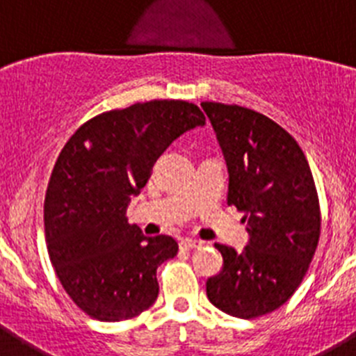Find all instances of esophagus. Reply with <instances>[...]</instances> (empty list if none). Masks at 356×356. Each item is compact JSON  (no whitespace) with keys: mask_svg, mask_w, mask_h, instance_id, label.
Instances as JSON below:
<instances>
[{"mask_svg":"<svg viewBox=\"0 0 356 356\" xmlns=\"http://www.w3.org/2000/svg\"><path fill=\"white\" fill-rule=\"evenodd\" d=\"M201 246H203V242L193 241V238H181L180 241L181 250H196V248H201Z\"/></svg>","mask_w":356,"mask_h":356,"instance_id":"1","label":"esophagus"}]
</instances>
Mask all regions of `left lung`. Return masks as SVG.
Returning a JSON list of instances; mask_svg holds the SVG:
<instances>
[{"instance_id":"1","label":"left lung","mask_w":356,"mask_h":356,"mask_svg":"<svg viewBox=\"0 0 356 356\" xmlns=\"http://www.w3.org/2000/svg\"><path fill=\"white\" fill-rule=\"evenodd\" d=\"M228 168V205L244 212L242 253L216 244L219 275L207 280L210 303L241 319L280 308L303 282L321 234L312 171L292 135L254 110L201 103Z\"/></svg>"}]
</instances>
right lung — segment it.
<instances>
[{
    "label": "right lung",
    "mask_w": 356,
    "mask_h": 356,
    "mask_svg": "<svg viewBox=\"0 0 356 356\" xmlns=\"http://www.w3.org/2000/svg\"><path fill=\"white\" fill-rule=\"evenodd\" d=\"M196 127H205L196 105L153 99L96 115L60 151L44 201L46 244L62 287L87 316L131 319L156 301V267L178 244L143 235L127 209L156 159Z\"/></svg>",
    "instance_id": "right-lung-1"
}]
</instances>
